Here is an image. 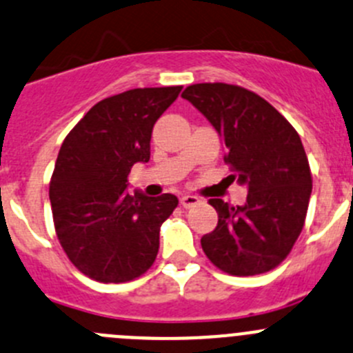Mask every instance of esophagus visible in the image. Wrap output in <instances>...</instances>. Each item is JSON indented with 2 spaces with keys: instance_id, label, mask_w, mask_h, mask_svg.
Segmentation results:
<instances>
[{
  "instance_id": "1",
  "label": "esophagus",
  "mask_w": 353,
  "mask_h": 353,
  "mask_svg": "<svg viewBox=\"0 0 353 353\" xmlns=\"http://www.w3.org/2000/svg\"><path fill=\"white\" fill-rule=\"evenodd\" d=\"M201 199L197 196H190V194H187V196H182V199H180V204H182L183 208H192L196 206V204H199Z\"/></svg>"
}]
</instances>
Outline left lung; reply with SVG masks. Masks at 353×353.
<instances>
[{
    "label": "left lung",
    "instance_id": "left-lung-1",
    "mask_svg": "<svg viewBox=\"0 0 353 353\" xmlns=\"http://www.w3.org/2000/svg\"><path fill=\"white\" fill-rule=\"evenodd\" d=\"M211 123L227 147L225 163L248 189L243 206L211 199L218 223L201 237L206 256L227 274L272 270L296 243L312 194L300 135L267 100L246 88L201 83L182 93Z\"/></svg>",
    "mask_w": 353,
    "mask_h": 353
}]
</instances>
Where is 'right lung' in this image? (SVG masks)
Segmentation results:
<instances>
[{"label": "right lung", "instance_id": "right-lung-1", "mask_svg": "<svg viewBox=\"0 0 353 353\" xmlns=\"http://www.w3.org/2000/svg\"><path fill=\"white\" fill-rule=\"evenodd\" d=\"M182 86L137 88L109 97L65 137L50 182L57 237L79 270L99 283H126L147 272L159 229L179 199L128 194V174L150 159L156 121Z\"/></svg>", "mask_w": 353, "mask_h": 353}]
</instances>
